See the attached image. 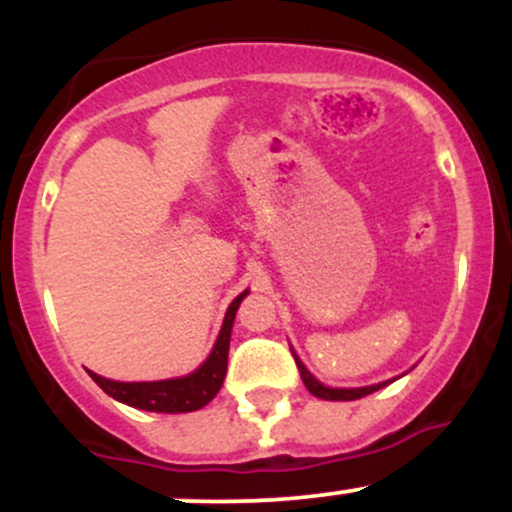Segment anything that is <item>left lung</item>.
<instances>
[{
    "instance_id": "8db88e82",
    "label": "left lung",
    "mask_w": 512,
    "mask_h": 512,
    "mask_svg": "<svg viewBox=\"0 0 512 512\" xmlns=\"http://www.w3.org/2000/svg\"><path fill=\"white\" fill-rule=\"evenodd\" d=\"M293 358H296V366H298V370H301L303 385L308 387L310 395H315L320 399H330V402H351V399H361V397L370 395V392L380 390V387L387 385V383H380V385H368V387H354V390H342V387H325L322 383H317L313 375L308 373V368L303 366L301 358H298L296 354H293Z\"/></svg>"
}]
</instances>
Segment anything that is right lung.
Here are the masks:
<instances>
[{"label": "right lung", "mask_w": 512, "mask_h": 512, "mask_svg": "<svg viewBox=\"0 0 512 512\" xmlns=\"http://www.w3.org/2000/svg\"><path fill=\"white\" fill-rule=\"evenodd\" d=\"M248 291L228 305V313L223 317V327L219 339H216L214 349L207 361L199 366L195 373L185 375V378L175 380H158V383H117V380L101 378V375L91 373L98 387L108 392L117 402H125L129 407H137L144 411H158V414H185V411H197L207 407L216 392L221 390L223 378H226L228 366V344H231V330H233V317Z\"/></svg>", "instance_id": "obj_1"}]
</instances>
